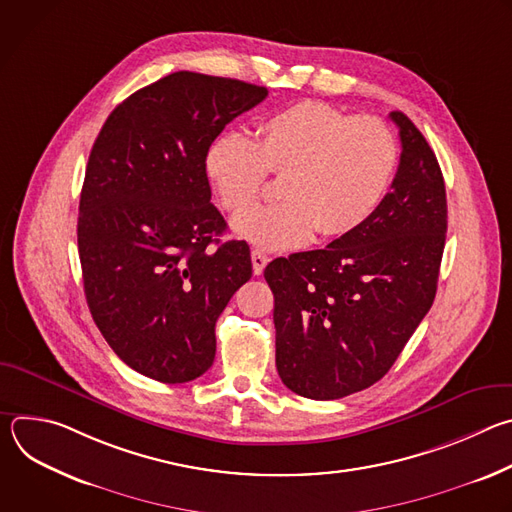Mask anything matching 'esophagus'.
<instances>
[{
  "mask_svg": "<svg viewBox=\"0 0 512 512\" xmlns=\"http://www.w3.org/2000/svg\"><path fill=\"white\" fill-rule=\"evenodd\" d=\"M267 261H269V257H267L261 249H253V251H251V263H253V273H255V275H261V273H263Z\"/></svg>",
  "mask_w": 512,
  "mask_h": 512,
  "instance_id": "1",
  "label": "esophagus"
}]
</instances>
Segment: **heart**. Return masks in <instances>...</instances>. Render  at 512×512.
I'll use <instances>...</instances> for the list:
<instances>
[{"mask_svg":"<svg viewBox=\"0 0 512 512\" xmlns=\"http://www.w3.org/2000/svg\"><path fill=\"white\" fill-rule=\"evenodd\" d=\"M397 160V137L381 119L304 101L267 117L255 141L237 131L218 137L206 176L229 212L253 204L269 174L281 178L283 200L239 214L233 231L261 249L285 251L316 231L336 239L367 223L389 192Z\"/></svg>","mask_w":512,"mask_h":512,"instance_id":"b5f03b06","label":"heart"}]
</instances>
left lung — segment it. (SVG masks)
Masks as SVG:
<instances>
[{
  "mask_svg": "<svg viewBox=\"0 0 512 512\" xmlns=\"http://www.w3.org/2000/svg\"><path fill=\"white\" fill-rule=\"evenodd\" d=\"M389 117L401 160L369 221L326 249L265 267L277 373L308 399H340L383 379L435 298L448 231L444 176L413 121Z\"/></svg>",
  "mask_w": 512,
  "mask_h": 512,
  "instance_id": "left-lung-1",
  "label": "left lung"
}]
</instances>
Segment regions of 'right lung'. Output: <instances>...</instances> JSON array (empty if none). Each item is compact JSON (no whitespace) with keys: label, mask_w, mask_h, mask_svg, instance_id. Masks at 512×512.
<instances>
[{"label":"right lung","mask_w":512,"mask_h":512,"mask_svg":"<svg viewBox=\"0 0 512 512\" xmlns=\"http://www.w3.org/2000/svg\"><path fill=\"white\" fill-rule=\"evenodd\" d=\"M265 97L180 70L117 105L95 139L77 225L87 304L113 352L160 383L212 367L216 320L251 279L249 245L216 239L227 223L210 204L206 154Z\"/></svg>","instance_id":"obj_1"}]
</instances>
